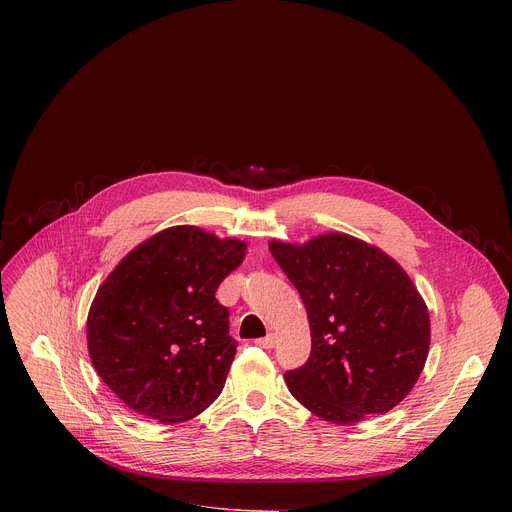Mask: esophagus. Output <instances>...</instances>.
I'll return each instance as SVG.
<instances>
[{
	"label": "esophagus",
	"instance_id": "1",
	"mask_svg": "<svg viewBox=\"0 0 512 512\" xmlns=\"http://www.w3.org/2000/svg\"><path fill=\"white\" fill-rule=\"evenodd\" d=\"M255 344H257V346H261V348H273V344H275V336H273V334H269V336H265V338L255 340Z\"/></svg>",
	"mask_w": 512,
	"mask_h": 512
}]
</instances>
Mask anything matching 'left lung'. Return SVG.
I'll list each match as a JSON object with an SVG mask.
<instances>
[{"label": "left lung", "instance_id": "obj_1", "mask_svg": "<svg viewBox=\"0 0 512 512\" xmlns=\"http://www.w3.org/2000/svg\"><path fill=\"white\" fill-rule=\"evenodd\" d=\"M269 251L304 300L312 352L285 383L324 421L350 425L399 405L429 352V314L403 267L344 233Z\"/></svg>", "mask_w": 512, "mask_h": 512}]
</instances>
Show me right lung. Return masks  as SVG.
I'll use <instances>...</instances> for the list:
<instances>
[{
  "label": "right lung",
  "mask_w": 512,
  "mask_h": 512,
  "mask_svg": "<svg viewBox=\"0 0 512 512\" xmlns=\"http://www.w3.org/2000/svg\"><path fill=\"white\" fill-rule=\"evenodd\" d=\"M245 249L180 225L137 245L107 275L89 310L87 344L95 371L129 409L180 423L221 395L237 340L214 294Z\"/></svg>",
  "instance_id": "right-lung-1"
}]
</instances>
